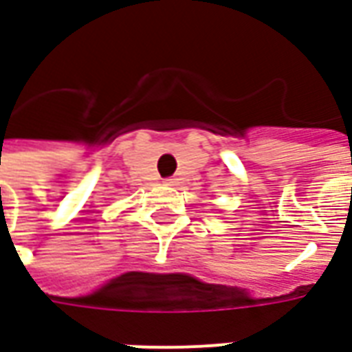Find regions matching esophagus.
<instances>
[{
    "instance_id": "1",
    "label": "esophagus",
    "mask_w": 352,
    "mask_h": 352,
    "mask_svg": "<svg viewBox=\"0 0 352 352\" xmlns=\"http://www.w3.org/2000/svg\"><path fill=\"white\" fill-rule=\"evenodd\" d=\"M164 183L168 184V186H173V184L177 183V179H173V177H169V179H166V181H164Z\"/></svg>"
}]
</instances>
